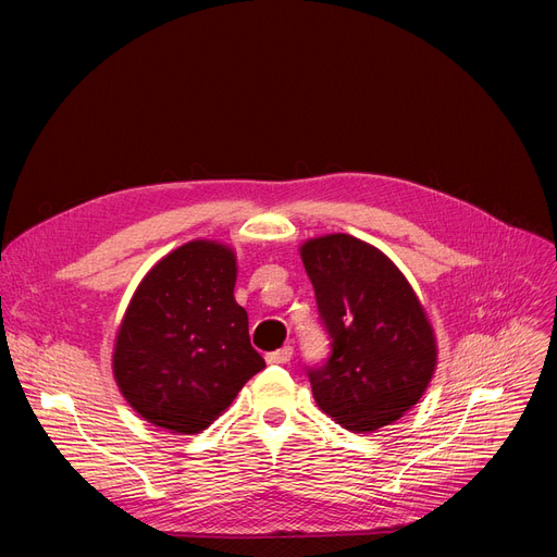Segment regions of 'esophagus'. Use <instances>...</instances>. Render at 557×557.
<instances>
[{"instance_id": "1", "label": "esophagus", "mask_w": 557, "mask_h": 557, "mask_svg": "<svg viewBox=\"0 0 557 557\" xmlns=\"http://www.w3.org/2000/svg\"><path fill=\"white\" fill-rule=\"evenodd\" d=\"M290 357H294V347L284 345V347L275 349V352H269V355H267V361H269L271 366H284V363L290 361Z\"/></svg>"}]
</instances>
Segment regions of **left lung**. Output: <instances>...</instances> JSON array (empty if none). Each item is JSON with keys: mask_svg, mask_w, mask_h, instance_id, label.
<instances>
[{"mask_svg": "<svg viewBox=\"0 0 557 557\" xmlns=\"http://www.w3.org/2000/svg\"><path fill=\"white\" fill-rule=\"evenodd\" d=\"M300 255L332 341L327 361L307 366L318 406L355 433L393 424L435 370V338L418 296L382 250L349 234L311 239Z\"/></svg>", "mask_w": 557, "mask_h": 557, "instance_id": "obj_1", "label": "left lung"}]
</instances>
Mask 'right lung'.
<instances>
[{"instance_id": "obj_1", "label": "right lung", "mask_w": 557, "mask_h": 557, "mask_svg": "<svg viewBox=\"0 0 557 557\" xmlns=\"http://www.w3.org/2000/svg\"><path fill=\"white\" fill-rule=\"evenodd\" d=\"M237 259L214 242H189L137 286L116 334L112 370L135 411L156 426L198 433L267 368L234 302Z\"/></svg>"}]
</instances>
